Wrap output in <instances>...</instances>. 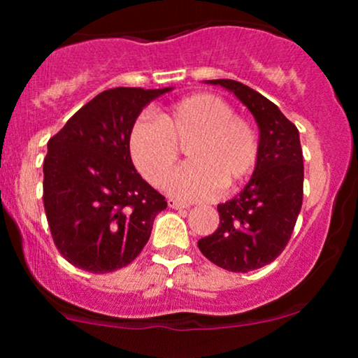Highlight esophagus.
<instances>
[{
    "label": "esophagus",
    "instance_id": "esophagus-1",
    "mask_svg": "<svg viewBox=\"0 0 358 358\" xmlns=\"http://www.w3.org/2000/svg\"><path fill=\"white\" fill-rule=\"evenodd\" d=\"M168 207L175 208V210H182V208H188V207H190V205H187V203H183V202H176V200L170 199V200H168Z\"/></svg>",
    "mask_w": 358,
    "mask_h": 358
}]
</instances>
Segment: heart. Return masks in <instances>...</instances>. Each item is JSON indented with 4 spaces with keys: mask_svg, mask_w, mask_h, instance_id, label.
<instances>
[{
    "mask_svg": "<svg viewBox=\"0 0 358 358\" xmlns=\"http://www.w3.org/2000/svg\"><path fill=\"white\" fill-rule=\"evenodd\" d=\"M190 162L168 176L175 199H212L222 185L234 187L252 173L259 159L254 126L234 114L232 106L213 94H193L175 102L158 117L141 116L127 138L131 158L150 183L163 185L185 145Z\"/></svg>",
    "mask_w": 358,
    "mask_h": 358,
    "instance_id": "1",
    "label": "heart"
}]
</instances>
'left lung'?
<instances>
[{
	"label": "left lung",
	"instance_id": "left-lung-1",
	"mask_svg": "<svg viewBox=\"0 0 358 358\" xmlns=\"http://www.w3.org/2000/svg\"><path fill=\"white\" fill-rule=\"evenodd\" d=\"M231 90L259 127V159L239 195L217 205L220 224L199 241L208 261L232 273H248L276 259L286 248L303 203V151L296 126L248 85L231 79L205 80Z\"/></svg>",
	"mask_w": 358,
	"mask_h": 358
}]
</instances>
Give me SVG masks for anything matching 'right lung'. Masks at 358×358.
Returning a JSON list of instances; mask_svg holds the SVG:
<instances>
[{"mask_svg": "<svg viewBox=\"0 0 358 358\" xmlns=\"http://www.w3.org/2000/svg\"><path fill=\"white\" fill-rule=\"evenodd\" d=\"M173 87H116L48 141L43 205L53 242L76 268L113 273L138 257L166 200L141 178L127 138L143 108Z\"/></svg>", "mask_w": 358, "mask_h": 358, "instance_id": "1", "label": "right lung"}]
</instances>
